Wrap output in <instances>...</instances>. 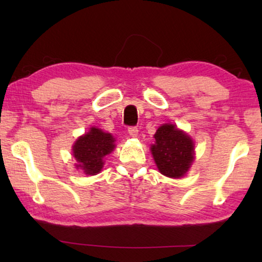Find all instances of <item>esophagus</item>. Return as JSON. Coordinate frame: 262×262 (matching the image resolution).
Masks as SVG:
<instances>
[{
    "mask_svg": "<svg viewBox=\"0 0 262 262\" xmlns=\"http://www.w3.org/2000/svg\"><path fill=\"white\" fill-rule=\"evenodd\" d=\"M128 134H129L132 137H136L139 135V129H137V127L132 126L128 128Z\"/></svg>",
    "mask_w": 262,
    "mask_h": 262,
    "instance_id": "esophagus-1",
    "label": "esophagus"
}]
</instances>
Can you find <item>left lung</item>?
<instances>
[{
	"mask_svg": "<svg viewBox=\"0 0 262 262\" xmlns=\"http://www.w3.org/2000/svg\"><path fill=\"white\" fill-rule=\"evenodd\" d=\"M154 136L151 154L159 172L170 178L183 177L194 159L193 141L170 123L159 127Z\"/></svg>",
	"mask_w": 262,
	"mask_h": 262,
	"instance_id": "obj_1",
	"label": "left lung"
}]
</instances>
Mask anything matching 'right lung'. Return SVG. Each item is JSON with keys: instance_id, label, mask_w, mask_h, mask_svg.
I'll use <instances>...</instances> for the list:
<instances>
[{"instance_id": "right-lung-1", "label": "right lung", "mask_w": 262, "mask_h": 262, "mask_svg": "<svg viewBox=\"0 0 262 262\" xmlns=\"http://www.w3.org/2000/svg\"><path fill=\"white\" fill-rule=\"evenodd\" d=\"M114 149V139L108 133H104L99 128L92 127L90 132L79 137L74 144V157L78 162L85 174L94 176L101 170L104 165V157Z\"/></svg>"}]
</instances>
